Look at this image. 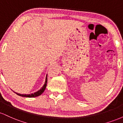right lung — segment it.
<instances>
[{
	"instance_id": "right-lung-1",
	"label": "right lung",
	"mask_w": 123,
	"mask_h": 123,
	"mask_svg": "<svg viewBox=\"0 0 123 123\" xmlns=\"http://www.w3.org/2000/svg\"><path fill=\"white\" fill-rule=\"evenodd\" d=\"M47 77H46V81H45V84H44L43 87H42V88L40 89V90H39V91H37V92H35L34 94H17V93H16V94H17V95H19V96H21V97H29V98H33V97H38V96L40 95L41 94H42L44 92V91L45 90V89L46 88V86H47Z\"/></svg>"
}]
</instances>
